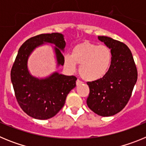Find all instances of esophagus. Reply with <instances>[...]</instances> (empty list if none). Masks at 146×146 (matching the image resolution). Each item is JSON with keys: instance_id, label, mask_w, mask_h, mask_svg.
<instances>
[{"instance_id": "34e87169", "label": "esophagus", "mask_w": 146, "mask_h": 146, "mask_svg": "<svg viewBox=\"0 0 146 146\" xmlns=\"http://www.w3.org/2000/svg\"><path fill=\"white\" fill-rule=\"evenodd\" d=\"M81 84H82V82L80 80H77L76 81V85H77V86H80V85Z\"/></svg>"}]
</instances>
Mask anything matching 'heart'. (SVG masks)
I'll return each mask as SVG.
<instances>
[{"label":"heart","instance_id":"1","mask_svg":"<svg viewBox=\"0 0 146 146\" xmlns=\"http://www.w3.org/2000/svg\"><path fill=\"white\" fill-rule=\"evenodd\" d=\"M111 60V52L108 47L88 42L76 45L72 54L66 53L64 56V64L72 72L76 70L77 64H80V74L87 81L102 78L109 69Z\"/></svg>","mask_w":146,"mask_h":146}]
</instances>
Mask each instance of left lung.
Here are the masks:
<instances>
[{
	"instance_id": "8db88e82",
	"label": "left lung",
	"mask_w": 146,
	"mask_h": 146,
	"mask_svg": "<svg viewBox=\"0 0 146 146\" xmlns=\"http://www.w3.org/2000/svg\"><path fill=\"white\" fill-rule=\"evenodd\" d=\"M110 50L111 64L106 74L97 80L88 82L90 93L88 108L101 116H112L124 108L137 80L132 54L123 42L110 37L98 36Z\"/></svg>"
}]
</instances>
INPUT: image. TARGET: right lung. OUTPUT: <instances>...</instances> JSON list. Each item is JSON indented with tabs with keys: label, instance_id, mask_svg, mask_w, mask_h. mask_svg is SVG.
Instances as JSON below:
<instances>
[{
	"label": "right lung",
	"instance_id": "add662e5",
	"mask_svg": "<svg viewBox=\"0 0 146 146\" xmlns=\"http://www.w3.org/2000/svg\"><path fill=\"white\" fill-rule=\"evenodd\" d=\"M44 44L55 45L57 66L64 65V35L45 33L31 37L23 44L11 71V83L18 104L29 116L39 120L49 119L60 111L77 80L74 76L64 75L58 72L45 78L31 75L28 68V58L35 49Z\"/></svg>",
	"mask_w": 146,
	"mask_h": 146
}]
</instances>
